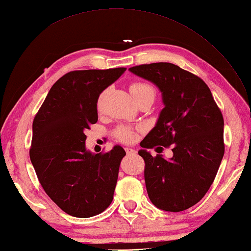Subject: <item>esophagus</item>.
Masks as SVG:
<instances>
[{"label":"esophagus","mask_w":251,"mask_h":251,"mask_svg":"<svg viewBox=\"0 0 251 251\" xmlns=\"http://www.w3.org/2000/svg\"><path fill=\"white\" fill-rule=\"evenodd\" d=\"M125 151H126L127 154H130V155H131V154H136L137 153L136 149H132V148H129V147H126L125 148Z\"/></svg>","instance_id":"esophagus-1"}]
</instances>
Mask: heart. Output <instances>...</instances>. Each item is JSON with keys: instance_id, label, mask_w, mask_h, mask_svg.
<instances>
[{"instance_id": "1", "label": "heart", "mask_w": 251, "mask_h": 251, "mask_svg": "<svg viewBox=\"0 0 251 251\" xmlns=\"http://www.w3.org/2000/svg\"><path fill=\"white\" fill-rule=\"evenodd\" d=\"M130 93L132 95V97H139V96L143 95H151V96H155V89L152 86V85L148 84V83H143V82H135L130 85ZM102 98H103V94L100 95L99 100H98V108L101 106V102H102ZM115 135L117 137V139L129 143L136 140L137 138V130L131 128L129 126H120L119 128L116 129Z\"/></svg>"}]
</instances>
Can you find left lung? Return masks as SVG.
Listing matches in <instances>:
<instances>
[{"mask_svg":"<svg viewBox=\"0 0 251 251\" xmlns=\"http://www.w3.org/2000/svg\"><path fill=\"white\" fill-rule=\"evenodd\" d=\"M156 85L164 108L140 143L149 199L165 211L178 212L199 202L209 190L225 154L223 116L206 83L169 62L129 68ZM161 147H159V146ZM172 145L174 155L152 157L148 148Z\"/></svg>","mask_w":251,"mask_h":251,"instance_id":"obj_1","label":"left lung"}]
</instances>
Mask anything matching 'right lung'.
I'll return each mask as SVG.
<instances>
[{"mask_svg": "<svg viewBox=\"0 0 251 251\" xmlns=\"http://www.w3.org/2000/svg\"><path fill=\"white\" fill-rule=\"evenodd\" d=\"M126 68L71 71L52 85L32 125L30 159L41 185L68 215L89 218L113 200L119 168L126 152L86 150L85 130L98 121L100 94Z\"/></svg>", "mask_w": 251, "mask_h": 251, "instance_id": "right-lung-1", "label": "right lung"}]
</instances>
